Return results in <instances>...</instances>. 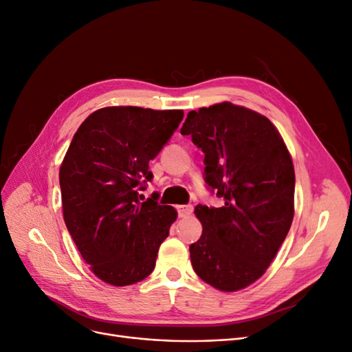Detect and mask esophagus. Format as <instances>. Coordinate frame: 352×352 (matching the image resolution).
<instances>
[{
	"mask_svg": "<svg viewBox=\"0 0 352 352\" xmlns=\"http://www.w3.org/2000/svg\"><path fill=\"white\" fill-rule=\"evenodd\" d=\"M177 211H178V215L181 218H186L188 215H191L192 212V206H178L177 207Z\"/></svg>",
	"mask_w": 352,
	"mask_h": 352,
	"instance_id": "34e87169",
	"label": "esophagus"
}]
</instances>
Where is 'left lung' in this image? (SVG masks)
<instances>
[{
  "label": "left lung",
  "mask_w": 352,
  "mask_h": 352,
  "mask_svg": "<svg viewBox=\"0 0 352 352\" xmlns=\"http://www.w3.org/2000/svg\"><path fill=\"white\" fill-rule=\"evenodd\" d=\"M181 134L206 154V182L224 199L195 207L202 234L190 245L192 268L219 291H239L264 275L292 224L289 151L267 117L228 101L190 111Z\"/></svg>",
  "instance_id": "1"
}]
</instances>
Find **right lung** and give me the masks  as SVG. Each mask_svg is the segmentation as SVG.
<instances>
[{
    "mask_svg": "<svg viewBox=\"0 0 352 352\" xmlns=\"http://www.w3.org/2000/svg\"><path fill=\"white\" fill-rule=\"evenodd\" d=\"M182 117V109L105 107L74 134L60 168L63 215L84 261L109 285L146 278L177 219L157 197L140 202L138 190Z\"/></svg>",
    "mask_w": 352,
    "mask_h": 352,
    "instance_id": "1",
    "label": "right lung"
}]
</instances>
